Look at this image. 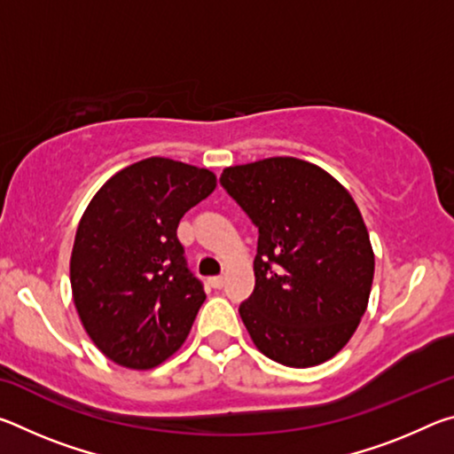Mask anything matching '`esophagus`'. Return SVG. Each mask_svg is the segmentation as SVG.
<instances>
[{"label":"esophagus","instance_id":"obj_1","mask_svg":"<svg viewBox=\"0 0 454 454\" xmlns=\"http://www.w3.org/2000/svg\"><path fill=\"white\" fill-rule=\"evenodd\" d=\"M210 286L212 288H222V286H224V276H214V278H210Z\"/></svg>","mask_w":454,"mask_h":454}]
</instances>
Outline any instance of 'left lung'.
<instances>
[{
	"label": "left lung",
	"mask_w": 454,
	"mask_h": 454,
	"mask_svg": "<svg viewBox=\"0 0 454 454\" xmlns=\"http://www.w3.org/2000/svg\"><path fill=\"white\" fill-rule=\"evenodd\" d=\"M258 228L254 292L240 317L274 363H326L355 334L368 306L374 252L348 190L298 158L230 166L220 176Z\"/></svg>",
	"instance_id": "obj_1"
}]
</instances>
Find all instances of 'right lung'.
<instances>
[{
    "mask_svg": "<svg viewBox=\"0 0 454 454\" xmlns=\"http://www.w3.org/2000/svg\"><path fill=\"white\" fill-rule=\"evenodd\" d=\"M214 188L206 168L153 156L112 176L83 212L70 260L74 304L116 364L148 371L186 340L206 294L176 230Z\"/></svg>",
    "mask_w": 454,
    "mask_h": 454,
    "instance_id": "add662e5",
    "label": "right lung"
}]
</instances>
